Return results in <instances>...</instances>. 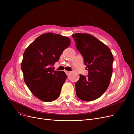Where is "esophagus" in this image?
I'll return each mask as SVG.
<instances>
[{"instance_id":"1","label":"esophagus","mask_w":134,"mask_h":134,"mask_svg":"<svg viewBox=\"0 0 134 134\" xmlns=\"http://www.w3.org/2000/svg\"><path fill=\"white\" fill-rule=\"evenodd\" d=\"M65 73H66V74H67V75H68L70 73V72H69V71H65Z\"/></svg>"}]
</instances>
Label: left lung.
<instances>
[{"label": "left lung", "mask_w": 134, "mask_h": 134, "mask_svg": "<svg viewBox=\"0 0 134 134\" xmlns=\"http://www.w3.org/2000/svg\"><path fill=\"white\" fill-rule=\"evenodd\" d=\"M72 36L88 72L87 76L80 74L75 84L76 94L82 100L92 101L99 98L109 86L114 56L109 48L92 35L76 33Z\"/></svg>", "instance_id": "8db88e82"}]
</instances>
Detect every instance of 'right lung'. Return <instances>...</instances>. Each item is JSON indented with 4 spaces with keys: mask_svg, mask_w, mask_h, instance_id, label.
I'll list each match as a JSON object with an SVG mask.
<instances>
[{
    "mask_svg": "<svg viewBox=\"0 0 134 134\" xmlns=\"http://www.w3.org/2000/svg\"><path fill=\"white\" fill-rule=\"evenodd\" d=\"M70 43L68 37L48 32L40 35L26 48L21 63L24 80L41 100L52 102L60 96L67 75L63 71H53L52 66Z\"/></svg>",
    "mask_w": 134,
    "mask_h": 134,
    "instance_id": "add662e5",
    "label": "right lung"
}]
</instances>
